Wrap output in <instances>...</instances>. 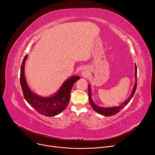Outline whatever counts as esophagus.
I'll use <instances>...</instances> for the list:
<instances>
[{
    "instance_id": "34e87169",
    "label": "esophagus",
    "mask_w": 155,
    "mask_h": 155,
    "mask_svg": "<svg viewBox=\"0 0 155 155\" xmlns=\"http://www.w3.org/2000/svg\"><path fill=\"white\" fill-rule=\"evenodd\" d=\"M81 74H82V75H83V77H87V75H88L87 72L86 71H83L81 72Z\"/></svg>"
}]
</instances>
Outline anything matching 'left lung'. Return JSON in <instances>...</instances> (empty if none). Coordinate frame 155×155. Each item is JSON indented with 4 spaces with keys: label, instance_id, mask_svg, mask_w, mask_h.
Instances as JSON below:
<instances>
[{
    "label": "left lung",
    "instance_id": "left-lung-1",
    "mask_svg": "<svg viewBox=\"0 0 155 155\" xmlns=\"http://www.w3.org/2000/svg\"><path fill=\"white\" fill-rule=\"evenodd\" d=\"M135 78H136V82L134 86L133 89H132V93L129 97L124 101L123 103H122L119 106H115L113 107H99L97 105L95 104V103L93 102L92 97H91V86L90 84H88V95H89V101L90 103V105L94 109L95 112L98 113L99 114H101L103 116L105 117H110V116H113L117 113H118L121 109H123L126 105H127V104L130 102L131 100L132 97H133L135 91L136 90V87H137V66L135 64Z\"/></svg>",
    "mask_w": 155,
    "mask_h": 155
}]
</instances>
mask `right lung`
<instances>
[{
	"mask_svg": "<svg viewBox=\"0 0 155 155\" xmlns=\"http://www.w3.org/2000/svg\"><path fill=\"white\" fill-rule=\"evenodd\" d=\"M28 56V54L26 55L23 59L20 72V83L25 99L42 115L50 117L59 114L69 104L72 88L80 78L78 76H72L63 83L59 90L53 95L46 97L40 96L30 90L26 82L25 66Z\"/></svg>",
	"mask_w": 155,
	"mask_h": 155,
	"instance_id": "right-lung-1",
	"label": "right lung"
}]
</instances>
